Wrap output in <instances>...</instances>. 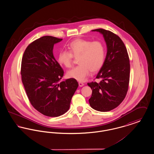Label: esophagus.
Returning <instances> with one entry per match:
<instances>
[{
    "instance_id": "obj_1",
    "label": "esophagus",
    "mask_w": 154,
    "mask_h": 154,
    "mask_svg": "<svg viewBox=\"0 0 154 154\" xmlns=\"http://www.w3.org/2000/svg\"><path fill=\"white\" fill-rule=\"evenodd\" d=\"M79 86L81 87H83L84 85V83H82V82H79Z\"/></svg>"
}]
</instances>
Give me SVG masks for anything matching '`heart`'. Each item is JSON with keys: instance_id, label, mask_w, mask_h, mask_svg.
<instances>
[{"instance_id": "b5f03b06", "label": "heart", "mask_w": 154, "mask_h": 154, "mask_svg": "<svg viewBox=\"0 0 154 154\" xmlns=\"http://www.w3.org/2000/svg\"><path fill=\"white\" fill-rule=\"evenodd\" d=\"M73 58L79 65L69 70L67 75L76 80H85L91 71L96 72L102 67L106 58L105 46L100 41L77 38L68 45V51L62 50L58 54L57 62L61 66L71 67Z\"/></svg>"}]
</instances>
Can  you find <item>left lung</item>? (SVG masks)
I'll use <instances>...</instances> for the list:
<instances>
[{"label":"left lung","mask_w":154,"mask_h":154,"mask_svg":"<svg viewBox=\"0 0 154 154\" xmlns=\"http://www.w3.org/2000/svg\"><path fill=\"white\" fill-rule=\"evenodd\" d=\"M104 37L107 52L104 63L96 75L100 82L88 83L92 90L91 107L106 112L118 107L126 95L130 78V62L126 48L121 38L110 30L96 29Z\"/></svg>","instance_id":"left-lung-1"}]
</instances>
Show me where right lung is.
Returning a JSON list of instances; mask_svg holds the SVG:
<instances>
[{
	"mask_svg": "<svg viewBox=\"0 0 154 154\" xmlns=\"http://www.w3.org/2000/svg\"><path fill=\"white\" fill-rule=\"evenodd\" d=\"M62 40L42 37L29 44L23 53L21 74L32 106L45 116L56 117L69 109L78 82L69 79L59 82L64 71L53 55L54 45Z\"/></svg>",
	"mask_w": 154,
	"mask_h": 154,
	"instance_id": "add662e5",
	"label": "right lung"
}]
</instances>
